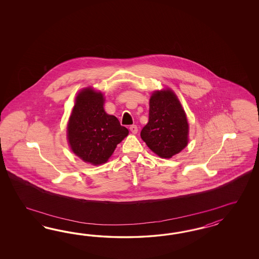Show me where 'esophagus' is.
Wrapping results in <instances>:
<instances>
[{
	"label": "esophagus",
	"mask_w": 259,
	"mask_h": 259,
	"mask_svg": "<svg viewBox=\"0 0 259 259\" xmlns=\"http://www.w3.org/2000/svg\"><path fill=\"white\" fill-rule=\"evenodd\" d=\"M129 129H130V131H131L133 134L138 133V130H139V129H138V126L134 125V124L133 125L130 126V127H129Z\"/></svg>",
	"instance_id": "34e87169"
}]
</instances>
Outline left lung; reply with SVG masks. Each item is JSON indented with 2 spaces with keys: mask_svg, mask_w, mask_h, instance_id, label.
I'll return each instance as SVG.
<instances>
[{
  "mask_svg": "<svg viewBox=\"0 0 259 259\" xmlns=\"http://www.w3.org/2000/svg\"><path fill=\"white\" fill-rule=\"evenodd\" d=\"M189 125L181 102L170 89L155 92L149 102V120L141 139L157 156L170 158L188 143Z\"/></svg>",
  "mask_w": 259,
  "mask_h": 259,
  "instance_id": "left-lung-1",
  "label": "left lung"
}]
</instances>
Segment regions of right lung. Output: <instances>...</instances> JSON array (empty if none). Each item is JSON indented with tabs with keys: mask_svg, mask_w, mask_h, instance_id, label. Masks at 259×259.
I'll list each match as a JSON object with an SVG mask.
<instances>
[{
	"mask_svg": "<svg viewBox=\"0 0 259 259\" xmlns=\"http://www.w3.org/2000/svg\"><path fill=\"white\" fill-rule=\"evenodd\" d=\"M102 93L87 88L76 98L67 127L72 151L85 162L105 163L128 135L118 118L105 113Z\"/></svg>",
	"mask_w": 259,
	"mask_h": 259,
	"instance_id": "obj_1",
	"label": "right lung"
}]
</instances>
